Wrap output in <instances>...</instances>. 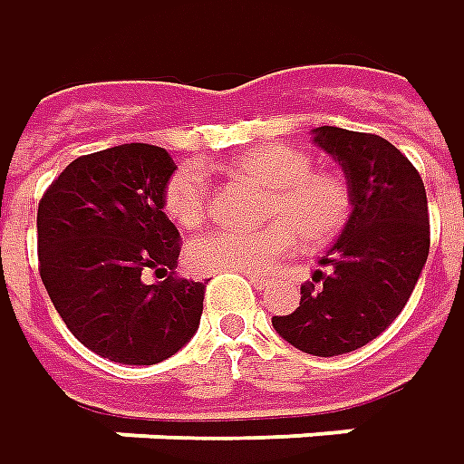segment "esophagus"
I'll return each mask as SVG.
<instances>
[{
    "instance_id": "34e87169",
    "label": "esophagus",
    "mask_w": 464,
    "mask_h": 464,
    "mask_svg": "<svg viewBox=\"0 0 464 464\" xmlns=\"http://www.w3.org/2000/svg\"><path fill=\"white\" fill-rule=\"evenodd\" d=\"M247 278H250V283H255L257 288H263V285L268 283V278H263L260 273H247Z\"/></svg>"
}]
</instances>
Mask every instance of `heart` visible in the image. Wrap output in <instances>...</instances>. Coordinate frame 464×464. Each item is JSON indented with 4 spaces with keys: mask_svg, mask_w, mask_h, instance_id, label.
<instances>
[{
    "mask_svg": "<svg viewBox=\"0 0 464 464\" xmlns=\"http://www.w3.org/2000/svg\"><path fill=\"white\" fill-rule=\"evenodd\" d=\"M232 170L270 188L268 225L253 229L222 227L188 245V263L198 270L268 273L294 253L298 232L309 245H324L350 222L353 194L337 173L312 170V158L288 145H260L235 158ZM211 191L204 170L194 163L176 168L163 191V209L183 229L198 227L209 214Z\"/></svg>",
    "mask_w": 464,
    "mask_h": 464,
    "instance_id": "1",
    "label": "heart"
}]
</instances>
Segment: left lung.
Returning a JSON list of instances; mask_svg holds the SVG:
<instances>
[{
  "mask_svg": "<svg viewBox=\"0 0 464 464\" xmlns=\"http://www.w3.org/2000/svg\"><path fill=\"white\" fill-rule=\"evenodd\" d=\"M314 142L344 170L353 214L337 242L301 285V304L273 326L288 344L316 357L353 353L375 340L406 306L429 255L424 181L381 135L316 127Z\"/></svg>",
  "mask_w": 464,
  "mask_h": 464,
  "instance_id": "8db88e82",
  "label": "left lung"
}]
</instances>
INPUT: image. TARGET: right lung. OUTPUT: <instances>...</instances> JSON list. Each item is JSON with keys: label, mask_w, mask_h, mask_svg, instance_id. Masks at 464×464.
I'll return each mask as SVG.
<instances>
[{"label": "right lung", "mask_w": 464, "mask_h": 464, "mask_svg": "<svg viewBox=\"0 0 464 464\" xmlns=\"http://www.w3.org/2000/svg\"><path fill=\"white\" fill-rule=\"evenodd\" d=\"M173 170L158 145H117L68 163L37 204L40 278L55 312L83 347L122 365L176 355L204 312L207 285L176 276L181 235L163 211Z\"/></svg>", "instance_id": "obj_1"}]
</instances>
